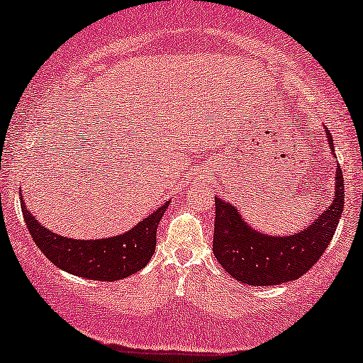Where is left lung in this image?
Wrapping results in <instances>:
<instances>
[{
    "label": "left lung",
    "mask_w": 363,
    "mask_h": 363,
    "mask_svg": "<svg viewBox=\"0 0 363 363\" xmlns=\"http://www.w3.org/2000/svg\"><path fill=\"white\" fill-rule=\"evenodd\" d=\"M330 148L333 140L325 128ZM333 203L299 233L270 237L253 230L233 204L215 198L213 253L231 277L248 286H277L306 274L330 245L343 211V172L336 169Z\"/></svg>",
    "instance_id": "1"
}]
</instances>
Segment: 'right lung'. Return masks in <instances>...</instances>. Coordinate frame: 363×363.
<instances>
[{
  "label": "right lung",
  "mask_w": 363,
  "mask_h": 363,
  "mask_svg": "<svg viewBox=\"0 0 363 363\" xmlns=\"http://www.w3.org/2000/svg\"><path fill=\"white\" fill-rule=\"evenodd\" d=\"M167 206L169 201L132 230L116 237L74 240L42 226L21 199V211L35 245L52 264L74 276L110 282L132 276L148 264L155 252L157 226Z\"/></svg>",
  "instance_id": "1"
}]
</instances>
